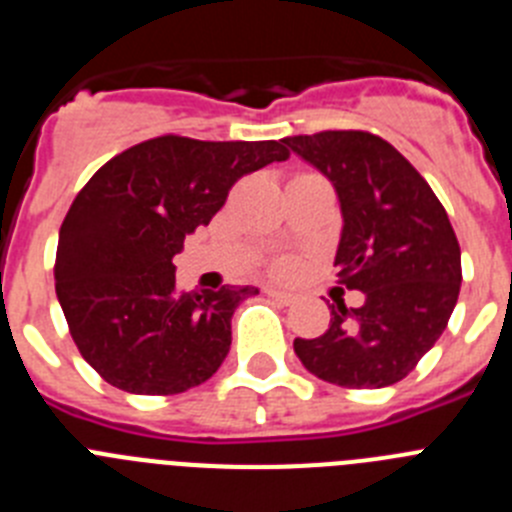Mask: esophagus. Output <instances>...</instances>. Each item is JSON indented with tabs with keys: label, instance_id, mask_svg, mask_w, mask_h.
<instances>
[{
	"label": "esophagus",
	"instance_id": "esophagus-1",
	"mask_svg": "<svg viewBox=\"0 0 512 512\" xmlns=\"http://www.w3.org/2000/svg\"><path fill=\"white\" fill-rule=\"evenodd\" d=\"M266 297L282 302V305H295L297 302V297L292 292H282V289H266Z\"/></svg>",
	"mask_w": 512,
	"mask_h": 512
}]
</instances>
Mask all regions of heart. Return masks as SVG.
Listing matches in <instances>:
<instances>
[{"label":"heart","instance_id":"obj_1","mask_svg":"<svg viewBox=\"0 0 512 512\" xmlns=\"http://www.w3.org/2000/svg\"><path fill=\"white\" fill-rule=\"evenodd\" d=\"M271 271L277 274V277H295L297 271H300V261L295 256H282V259L271 261Z\"/></svg>","mask_w":512,"mask_h":512}]
</instances>
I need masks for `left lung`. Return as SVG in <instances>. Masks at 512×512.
<instances>
[{"label": "left lung", "instance_id": "left-lung-1", "mask_svg": "<svg viewBox=\"0 0 512 512\" xmlns=\"http://www.w3.org/2000/svg\"><path fill=\"white\" fill-rule=\"evenodd\" d=\"M336 187L343 230L338 284L364 305L330 310L318 338L295 354L318 379L348 390L400 382L446 330L461 287V251L449 215L408 158L364 130L284 138Z\"/></svg>", "mask_w": 512, "mask_h": 512}]
</instances>
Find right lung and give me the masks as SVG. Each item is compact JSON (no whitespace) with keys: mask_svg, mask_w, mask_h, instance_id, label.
Segmentation results:
<instances>
[{"mask_svg":"<svg viewBox=\"0 0 512 512\" xmlns=\"http://www.w3.org/2000/svg\"><path fill=\"white\" fill-rule=\"evenodd\" d=\"M284 140L161 135L110 158L63 217L56 295L79 354L130 395H179L230 351V318L256 287L182 292L171 264L241 176L287 161Z\"/></svg>","mask_w":512,"mask_h":512,"instance_id":"add662e5","label":"right lung"}]
</instances>
